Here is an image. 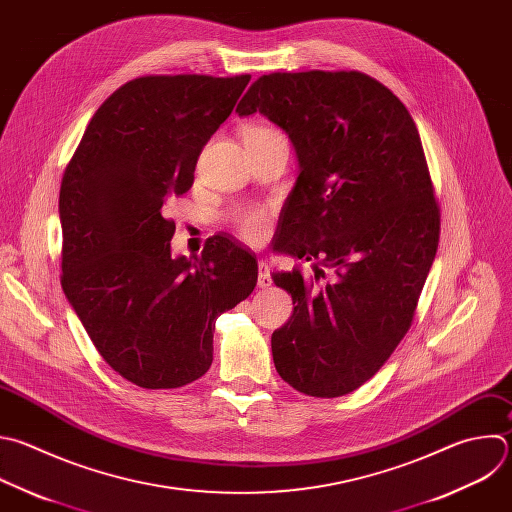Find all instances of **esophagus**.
<instances>
[{
    "instance_id": "34e87169",
    "label": "esophagus",
    "mask_w": 512,
    "mask_h": 512,
    "mask_svg": "<svg viewBox=\"0 0 512 512\" xmlns=\"http://www.w3.org/2000/svg\"><path fill=\"white\" fill-rule=\"evenodd\" d=\"M259 287L261 289H267L273 285V279H271V273H269V265L265 261H259V279H257Z\"/></svg>"
}]
</instances>
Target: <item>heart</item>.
<instances>
[{"mask_svg":"<svg viewBox=\"0 0 512 512\" xmlns=\"http://www.w3.org/2000/svg\"><path fill=\"white\" fill-rule=\"evenodd\" d=\"M253 132H261V128H255ZM239 233L249 239L255 241L265 233L267 227V213L259 207H247V209H239L233 217Z\"/></svg>","mask_w":512,"mask_h":512,"instance_id":"b5f03b06","label":"heart"}]
</instances>
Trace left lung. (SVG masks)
<instances>
[{"label":"left lung","instance_id":"1","mask_svg":"<svg viewBox=\"0 0 512 512\" xmlns=\"http://www.w3.org/2000/svg\"><path fill=\"white\" fill-rule=\"evenodd\" d=\"M289 136L299 177L273 251L313 261L315 285L295 267L273 271L293 315L271 335L277 374L297 392L337 398L392 356L412 317L440 237L418 128L384 84L362 72H275L237 106Z\"/></svg>","mask_w":512,"mask_h":512}]
</instances>
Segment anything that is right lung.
<instances>
[{"label": "right lung", "instance_id": "1", "mask_svg": "<svg viewBox=\"0 0 512 512\" xmlns=\"http://www.w3.org/2000/svg\"><path fill=\"white\" fill-rule=\"evenodd\" d=\"M251 76H142L96 110L60 187L62 289L104 362L146 390L213 364L217 317L257 285V259L225 235L170 255L164 205L195 181L203 146Z\"/></svg>", "mask_w": 512, "mask_h": 512}]
</instances>
